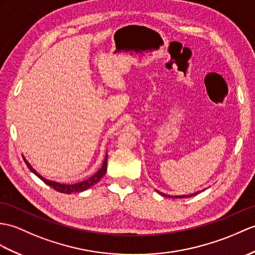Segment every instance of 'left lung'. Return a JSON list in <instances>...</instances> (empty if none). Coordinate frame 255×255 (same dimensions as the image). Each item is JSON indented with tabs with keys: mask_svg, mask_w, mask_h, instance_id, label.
<instances>
[{
	"mask_svg": "<svg viewBox=\"0 0 255 255\" xmlns=\"http://www.w3.org/2000/svg\"><path fill=\"white\" fill-rule=\"evenodd\" d=\"M156 192L157 193H159L161 195H163V197H168V198H176V199H181V198H191V197H194V195H197L200 191H197V192H194V193H190V194H183V195H175V197H173V195H167V194H165V193H162V192H159V191H157L156 190Z\"/></svg>",
	"mask_w": 255,
	"mask_h": 255,
	"instance_id": "8db88e82",
	"label": "left lung"
}]
</instances>
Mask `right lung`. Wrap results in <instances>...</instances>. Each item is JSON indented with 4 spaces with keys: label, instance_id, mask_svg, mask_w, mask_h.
<instances>
[{
    "label": "right lung",
    "instance_id": "right-lung-1",
    "mask_svg": "<svg viewBox=\"0 0 255 255\" xmlns=\"http://www.w3.org/2000/svg\"><path fill=\"white\" fill-rule=\"evenodd\" d=\"M22 157H23V161H25L28 168L31 170V173H33L35 176H38L41 180L45 182L47 186H50L51 188L54 189V190H56L58 192H62V193H67V194L74 193V192H82V191L87 190V189L91 188L92 186L96 185V183H98L100 181V179L105 175L106 167H108V152H106L102 166H101V168L97 171L96 174L92 175L91 177H89V178L86 179V180H82V181L76 182V183H72V185H70V183H61V182L53 181V180L44 178V177L41 176L38 173V171L31 166V164L27 161L25 156H22Z\"/></svg>",
    "mask_w": 255,
    "mask_h": 255
}]
</instances>
